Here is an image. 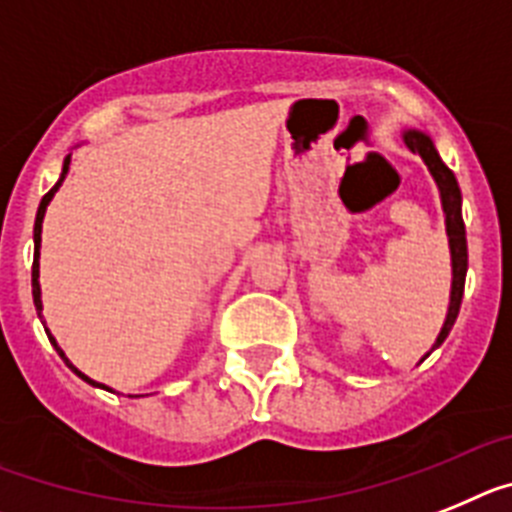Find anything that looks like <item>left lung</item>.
<instances>
[{
  "label": "left lung",
  "mask_w": 512,
  "mask_h": 512,
  "mask_svg": "<svg viewBox=\"0 0 512 512\" xmlns=\"http://www.w3.org/2000/svg\"><path fill=\"white\" fill-rule=\"evenodd\" d=\"M402 139L404 144L415 151V154H420L422 162L428 164L430 175H433L435 185H438V190H441V206H443V213H446V234H448V247H451L453 281H451V304H448V314H446V322H443L441 327V335L435 337V345H433L435 350V348H441L443 340H446L448 332H451L453 322H456V317H459L461 299H464L469 255H466V229H464V219H461V190H459V182H456V175H453L446 164H443L441 154L435 151V144L428 133L410 128V131L402 133ZM428 355H425V358H428Z\"/></svg>",
  "instance_id": "left-lung-1"
}]
</instances>
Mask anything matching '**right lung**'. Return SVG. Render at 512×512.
I'll return each instance as SVG.
<instances>
[{
    "instance_id": "1",
    "label": "right lung",
    "mask_w": 512,
    "mask_h": 512,
    "mask_svg": "<svg viewBox=\"0 0 512 512\" xmlns=\"http://www.w3.org/2000/svg\"><path fill=\"white\" fill-rule=\"evenodd\" d=\"M69 162H71V154L69 157L64 159V167H61V177H59V182H56V185H53L51 190H48L46 195H43V201H41V206H38V216H35V229H33V242H35V255H33V304H35V311H38V317H41V322H43V301H41V281H38V275H41V231H43V216H46V208H48V203H51V198L53 195H56V190L61 188V182H64V177H66V172H69ZM46 335H48V340H51V345L53 348H56V353L61 355V358H64V363L66 366L71 368V371L77 373L79 379H84L87 381V384H92V386H100V389H108V386L105 384H97V381H92L90 376H84L82 371H79V368H74L69 363V358H66L64 355V350L59 348V342L53 340V335L51 332L46 330ZM108 391H113V389H108Z\"/></svg>"
}]
</instances>
